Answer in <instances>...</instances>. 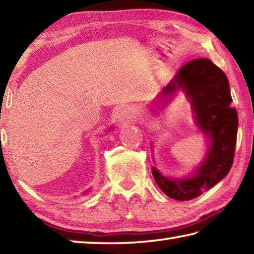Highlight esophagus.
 <instances>
[{"instance_id":"34e87169","label":"esophagus","mask_w":254,"mask_h":254,"mask_svg":"<svg viewBox=\"0 0 254 254\" xmlns=\"http://www.w3.org/2000/svg\"><path fill=\"white\" fill-rule=\"evenodd\" d=\"M138 118V112L133 108H127L124 109L120 113L118 114V122L122 124V126H127V124H130L135 122Z\"/></svg>"}]
</instances>
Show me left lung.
Segmentation results:
<instances>
[{
	"label": "left lung",
	"instance_id": "obj_1",
	"mask_svg": "<svg viewBox=\"0 0 254 254\" xmlns=\"http://www.w3.org/2000/svg\"><path fill=\"white\" fill-rule=\"evenodd\" d=\"M178 90L190 102L196 127L208 140V150L190 176H164L155 166H152V174L168 197L185 201L210 190L229 173L236 150L238 114L230 106L228 78L210 59L198 58L183 66L163 89L155 106H165Z\"/></svg>",
	"mask_w": 254,
	"mask_h": 254
}]
</instances>
